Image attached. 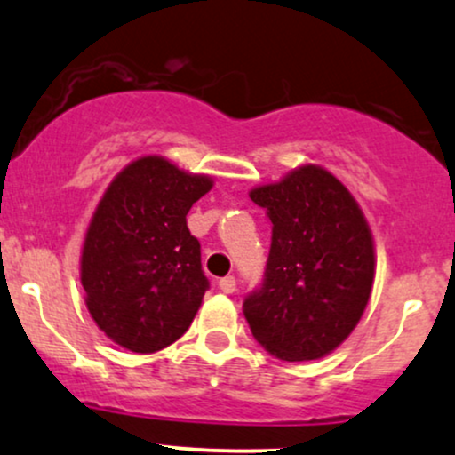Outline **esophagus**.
I'll use <instances>...</instances> for the list:
<instances>
[{
  "label": "esophagus",
  "instance_id": "esophagus-1",
  "mask_svg": "<svg viewBox=\"0 0 455 455\" xmlns=\"http://www.w3.org/2000/svg\"><path fill=\"white\" fill-rule=\"evenodd\" d=\"M218 288H220L224 294H233L235 288H237V282H235L233 275H227L222 277V280H218Z\"/></svg>",
  "mask_w": 455,
  "mask_h": 455
}]
</instances>
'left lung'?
<instances>
[{
    "instance_id": "8db88e82",
    "label": "left lung",
    "mask_w": 455,
    "mask_h": 455,
    "mask_svg": "<svg viewBox=\"0 0 455 455\" xmlns=\"http://www.w3.org/2000/svg\"><path fill=\"white\" fill-rule=\"evenodd\" d=\"M271 220L262 283L243 299L251 335L280 360H315L346 341L369 303L373 237L349 190L315 165L260 186Z\"/></svg>"
}]
</instances>
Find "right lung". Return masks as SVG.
Here are the masks:
<instances>
[{"mask_svg": "<svg viewBox=\"0 0 455 455\" xmlns=\"http://www.w3.org/2000/svg\"><path fill=\"white\" fill-rule=\"evenodd\" d=\"M212 188L161 156L123 169L97 205L80 280L92 320L118 346L152 354L188 331L210 280L186 213Z\"/></svg>", "mask_w": 455, "mask_h": 455, "instance_id": "1", "label": "right lung"}]
</instances>
